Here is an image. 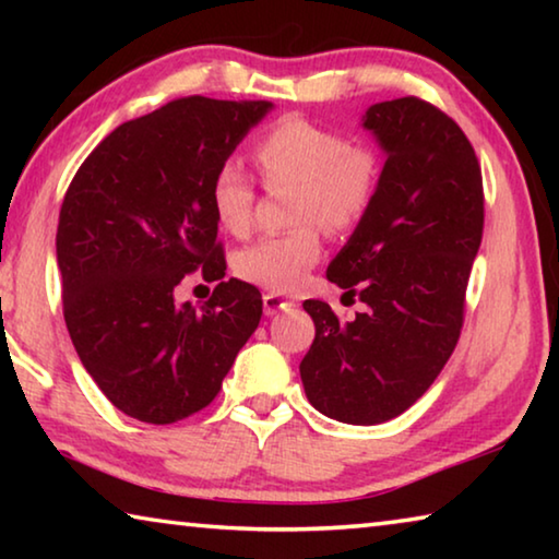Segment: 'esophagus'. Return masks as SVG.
<instances>
[{"label":"esophagus","mask_w":559,"mask_h":559,"mask_svg":"<svg viewBox=\"0 0 559 559\" xmlns=\"http://www.w3.org/2000/svg\"><path fill=\"white\" fill-rule=\"evenodd\" d=\"M290 308H293V300L281 298L278 293H266V296H263V313L266 316H276L281 310H290Z\"/></svg>","instance_id":"obj_1"}]
</instances>
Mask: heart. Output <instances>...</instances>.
Listing matches in <instances>:
<instances>
[{"mask_svg": "<svg viewBox=\"0 0 559 559\" xmlns=\"http://www.w3.org/2000/svg\"><path fill=\"white\" fill-rule=\"evenodd\" d=\"M251 155L269 187L298 185L293 219L306 224L243 249L236 269L271 293H293L302 288L323 253L314 222L330 231H349L372 210L382 177L380 157L365 145H349L343 132L306 118L273 122L253 143ZM210 202L224 231L243 236L251 229L257 192L236 165L216 169Z\"/></svg>", "mask_w": 559, "mask_h": 559, "instance_id": "heart-1", "label": "heart"}]
</instances>
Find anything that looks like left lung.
<instances>
[{
    "mask_svg": "<svg viewBox=\"0 0 559 559\" xmlns=\"http://www.w3.org/2000/svg\"><path fill=\"white\" fill-rule=\"evenodd\" d=\"M362 128L386 155L380 189L328 281L365 310L340 323L328 302H302L316 340L300 380L318 412L372 427L409 409L459 343L484 236V179L463 130L427 100L374 103Z\"/></svg>",
    "mask_w": 559,
    "mask_h": 559,
    "instance_id": "1",
    "label": "left lung"
}]
</instances>
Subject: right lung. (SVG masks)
Listing matches in <instances>:
<instances>
[{
	"label": "right lung",
	"instance_id": "right-lung-1",
	"mask_svg": "<svg viewBox=\"0 0 559 559\" xmlns=\"http://www.w3.org/2000/svg\"><path fill=\"white\" fill-rule=\"evenodd\" d=\"M271 108L177 98L112 130L63 197L56 261L66 328L93 382L132 419L175 424L204 409L259 328V288L222 281L210 187ZM194 270L221 281L200 311L174 300Z\"/></svg>",
	"mask_w": 559,
	"mask_h": 559
}]
</instances>
